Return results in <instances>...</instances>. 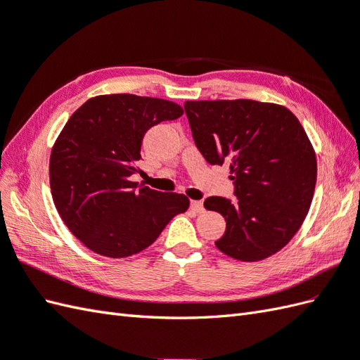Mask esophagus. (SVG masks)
Wrapping results in <instances>:
<instances>
[{"label":"esophagus","mask_w":360,"mask_h":360,"mask_svg":"<svg viewBox=\"0 0 360 360\" xmlns=\"http://www.w3.org/2000/svg\"><path fill=\"white\" fill-rule=\"evenodd\" d=\"M190 208L193 210L195 213H204V204L202 200H191L190 202Z\"/></svg>","instance_id":"esophagus-1"}]
</instances>
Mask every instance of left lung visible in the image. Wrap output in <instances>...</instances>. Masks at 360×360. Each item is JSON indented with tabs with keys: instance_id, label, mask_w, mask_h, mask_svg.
<instances>
[{
	"instance_id": "8db88e82",
	"label": "left lung",
	"mask_w": 360,
	"mask_h": 360,
	"mask_svg": "<svg viewBox=\"0 0 360 360\" xmlns=\"http://www.w3.org/2000/svg\"><path fill=\"white\" fill-rule=\"evenodd\" d=\"M195 144L212 165L230 164L236 199L207 198L227 229L214 244L224 255L257 262L278 253L304 224L316 178V153L287 107L252 99L186 101Z\"/></svg>"
}]
</instances>
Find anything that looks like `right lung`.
I'll use <instances>...</instances> for the list:
<instances>
[{
	"mask_svg": "<svg viewBox=\"0 0 360 360\" xmlns=\"http://www.w3.org/2000/svg\"><path fill=\"white\" fill-rule=\"evenodd\" d=\"M182 113L167 99L115 94L90 98L65 122L50 153V190L65 227L82 245L105 257L133 256L187 212L186 195L130 181L139 172L146 131Z\"/></svg>",
	"mask_w": 360,
	"mask_h": 360,
	"instance_id": "add662e5",
	"label": "right lung"
}]
</instances>
